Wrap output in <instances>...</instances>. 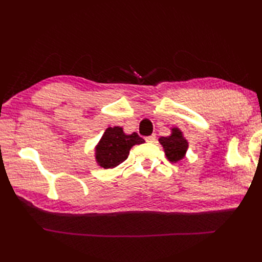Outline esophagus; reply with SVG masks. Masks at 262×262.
Listing matches in <instances>:
<instances>
[{
    "mask_svg": "<svg viewBox=\"0 0 262 262\" xmlns=\"http://www.w3.org/2000/svg\"><path fill=\"white\" fill-rule=\"evenodd\" d=\"M146 142L147 143H153V142H155V135H151V136H147L146 138Z\"/></svg>",
    "mask_w": 262,
    "mask_h": 262,
    "instance_id": "1",
    "label": "esophagus"
}]
</instances>
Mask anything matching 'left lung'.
Masks as SVG:
<instances>
[{
  "label": "left lung",
  "mask_w": 262,
  "mask_h": 262,
  "mask_svg": "<svg viewBox=\"0 0 262 262\" xmlns=\"http://www.w3.org/2000/svg\"><path fill=\"white\" fill-rule=\"evenodd\" d=\"M159 143L162 145L164 153L172 163H178L186 158L189 147V143L183 136V133L178 127L171 128V134L169 136H162L159 138Z\"/></svg>",
  "instance_id": "8db88e82"
}]
</instances>
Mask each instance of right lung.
<instances>
[{
  "label": "right lung",
  "instance_id": "obj_1",
  "mask_svg": "<svg viewBox=\"0 0 262 262\" xmlns=\"http://www.w3.org/2000/svg\"><path fill=\"white\" fill-rule=\"evenodd\" d=\"M144 141L137 133L126 134L120 126L108 127L94 147V159L103 169H114L127 160L130 148Z\"/></svg>",
  "mask_w": 262,
  "mask_h": 262
}]
</instances>
